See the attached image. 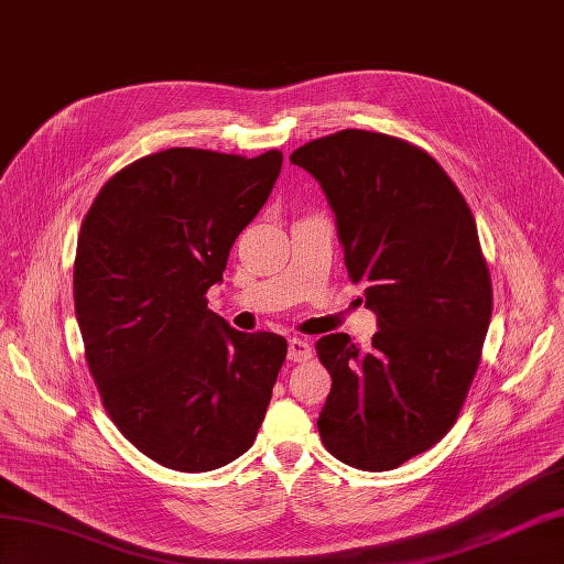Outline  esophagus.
Wrapping results in <instances>:
<instances>
[{"mask_svg": "<svg viewBox=\"0 0 564 564\" xmlns=\"http://www.w3.org/2000/svg\"><path fill=\"white\" fill-rule=\"evenodd\" d=\"M310 358H312V346L305 341V338L293 336L291 341H288V360L307 362Z\"/></svg>", "mask_w": 564, "mask_h": 564, "instance_id": "1", "label": "esophagus"}]
</instances>
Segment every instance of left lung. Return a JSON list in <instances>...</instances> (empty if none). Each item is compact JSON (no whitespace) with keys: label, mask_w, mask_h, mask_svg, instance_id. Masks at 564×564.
I'll use <instances>...</instances> for the list:
<instances>
[{"label":"left lung","mask_w":564,"mask_h":564,"mask_svg":"<svg viewBox=\"0 0 564 564\" xmlns=\"http://www.w3.org/2000/svg\"><path fill=\"white\" fill-rule=\"evenodd\" d=\"M291 163L322 185L379 326L368 350L348 334L317 341L332 375L319 437L352 468L391 470L447 435L480 365L492 283L476 218L442 165L397 137L344 129Z\"/></svg>","instance_id":"1"}]
</instances>
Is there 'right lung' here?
I'll list each match as a JSON object with an SVG mask.
<instances>
[{
  "label": "right lung",
  "instance_id": "1",
  "mask_svg": "<svg viewBox=\"0 0 564 564\" xmlns=\"http://www.w3.org/2000/svg\"><path fill=\"white\" fill-rule=\"evenodd\" d=\"M283 153L167 149L115 173L74 259L86 362L117 430L149 459L204 474L252 447L285 338L208 310L238 235L267 204Z\"/></svg>",
  "mask_w": 564,
  "mask_h": 564
}]
</instances>
